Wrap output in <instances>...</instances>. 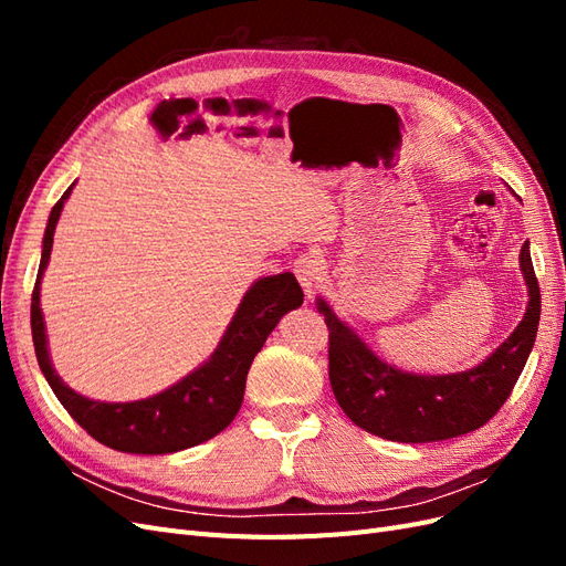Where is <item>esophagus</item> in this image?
<instances>
[{"label":"esophagus","mask_w":566,"mask_h":566,"mask_svg":"<svg viewBox=\"0 0 566 566\" xmlns=\"http://www.w3.org/2000/svg\"><path fill=\"white\" fill-rule=\"evenodd\" d=\"M293 269H295V276H297L300 285L304 287V295L312 297L316 293V287L321 285V273H323L321 254L316 250L300 254L295 264H293Z\"/></svg>","instance_id":"34e87169"}]
</instances>
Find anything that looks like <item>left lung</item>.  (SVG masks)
Masks as SVG:
<instances>
[{
	"mask_svg": "<svg viewBox=\"0 0 566 566\" xmlns=\"http://www.w3.org/2000/svg\"><path fill=\"white\" fill-rule=\"evenodd\" d=\"M520 269L528 304L517 328L484 361L447 375L408 373L382 361L328 302L316 297L331 331V387L347 418L375 437L403 443L453 439L486 424L507 401L538 333L541 290L528 241Z\"/></svg>",
	"mask_w": 566,
	"mask_h": 566,
	"instance_id": "1",
	"label": "left lung"
}]
</instances>
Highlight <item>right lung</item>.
Masks as SVG:
<instances>
[{"mask_svg": "<svg viewBox=\"0 0 566 566\" xmlns=\"http://www.w3.org/2000/svg\"><path fill=\"white\" fill-rule=\"evenodd\" d=\"M73 186L75 184H71L49 214L42 238L40 271L35 290H32V342H35L38 364L44 378L82 430H87L108 449L139 455H163L198 447V443L227 430L238 416L245 394L248 370L256 352L264 347L266 337L276 328L279 321L287 312L302 306L304 293L295 273L283 271L276 276L256 279L238 304L212 356L196 370L184 375L172 387L139 401L115 403L90 399L67 387L51 364L46 325L40 306L42 276L49 264L51 245H54V231L63 205L73 193Z\"/></svg>", "mask_w": 566, "mask_h": 566, "instance_id": "1", "label": "right lung"}]
</instances>
